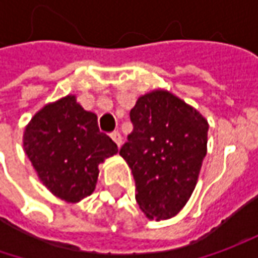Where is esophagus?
I'll list each match as a JSON object with an SVG mask.
<instances>
[{
    "label": "esophagus",
    "mask_w": 258,
    "mask_h": 258,
    "mask_svg": "<svg viewBox=\"0 0 258 258\" xmlns=\"http://www.w3.org/2000/svg\"><path fill=\"white\" fill-rule=\"evenodd\" d=\"M110 136H112V139L114 141V144L120 148V145H122V135L119 134V132H113V134L110 135Z\"/></svg>",
    "instance_id": "1"
}]
</instances>
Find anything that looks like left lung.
Wrapping results in <instances>:
<instances>
[{"mask_svg": "<svg viewBox=\"0 0 258 258\" xmlns=\"http://www.w3.org/2000/svg\"><path fill=\"white\" fill-rule=\"evenodd\" d=\"M134 131L120 149L136 185V203L149 220H168L192 195L207 155L208 122L165 89L141 96L131 110Z\"/></svg>", "mask_w": 258, "mask_h": 258, "instance_id": "1", "label": "left lung"}]
</instances>
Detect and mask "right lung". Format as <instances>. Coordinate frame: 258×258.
I'll use <instances>...</instances> for the list:
<instances>
[{
    "label": "right lung",
    "mask_w": 258,
    "mask_h": 258,
    "mask_svg": "<svg viewBox=\"0 0 258 258\" xmlns=\"http://www.w3.org/2000/svg\"><path fill=\"white\" fill-rule=\"evenodd\" d=\"M23 146L45 188L72 204L92 195L99 164L117 154L116 144L99 131L97 116L75 94L40 109L25 126Z\"/></svg>",
    "instance_id": "obj_1"
}]
</instances>
